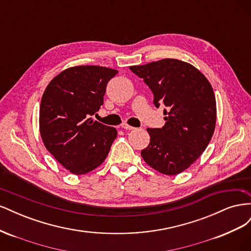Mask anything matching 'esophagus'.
<instances>
[{
    "instance_id": "obj_1",
    "label": "esophagus",
    "mask_w": 251,
    "mask_h": 251,
    "mask_svg": "<svg viewBox=\"0 0 251 251\" xmlns=\"http://www.w3.org/2000/svg\"><path fill=\"white\" fill-rule=\"evenodd\" d=\"M121 127H123L124 130H128V131L135 130V127H134V126H128V125H126V124H123V125H121Z\"/></svg>"
}]
</instances>
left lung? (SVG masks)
I'll return each mask as SVG.
<instances>
[{"mask_svg":"<svg viewBox=\"0 0 251 251\" xmlns=\"http://www.w3.org/2000/svg\"><path fill=\"white\" fill-rule=\"evenodd\" d=\"M130 70L147 83L156 108H166L165 125L147 128L151 141L141 156L151 168L178 175L198 159L214 135L216 97L207 78L193 65L164 58Z\"/></svg>","mask_w":251,"mask_h":251,"instance_id":"left-lung-1","label":"left lung"}]
</instances>
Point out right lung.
Listing matches in <instances>:
<instances>
[{
    "label": "right lung",
    "instance_id": "obj_1",
    "mask_svg": "<svg viewBox=\"0 0 251 251\" xmlns=\"http://www.w3.org/2000/svg\"><path fill=\"white\" fill-rule=\"evenodd\" d=\"M117 73L100 66L71 67L56 75L43 94L40 107L43 142L74 175L98 168L117 137L115 127L90 117L100 109L108 82Z\"/></svg>",
    "mask_w": 251,
    "mask_h": 251
}]
</instances>
